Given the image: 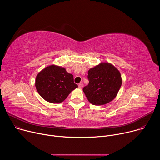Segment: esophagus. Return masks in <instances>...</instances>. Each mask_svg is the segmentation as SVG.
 I'll list each match as a JSON object with an SVG mask.
<instances>
[{"label":"esophagus","instance_id":"34e87169","mask_svg":"<svg viewBox=\"0 0 160 160\" xmlns=\"http://www.w3.org/2000/svg\"><path fill=\"white\" fill-rule=\"evenodd\" d=\"M78 87H79L80 88H82V87H83V83H82V82H80V83L78 84Z\"/></svg>","mask_w":160,"mask_h":160}]
</instances>
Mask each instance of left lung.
<instances>
[{
	"label": "left lung",
	"mask_w": 160,
	"mask_h": 160,
	"mask_svg": "<svg viewBox=\"0 0 160 160\" xmlns=\"http://www.w3.org/2000/svg\"><path fill=\"white\" fill-rule=\"evenodd\" d=\"M88 84L83 88L88 101L104 105L115 98L122 83L120 72L110 63L104 62L88 72Z\"/></svg>",
	"instance_id": "left-lung-1"
}]
</instances>
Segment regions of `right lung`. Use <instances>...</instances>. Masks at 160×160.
Masks as SVG:
<instances>
[{
    "mask_svg": "<svg viewBox=\"0 0 160 160\" xmlns=\"http://www.w3.org/2000/svg\"><path fill=\"white\" fill-rule=\"evenodd\" d=\"M73 80V75L68 73L65 68L51 65L37 75L35 87L43 99L51 103H60L78 87Z\"/></svg>",
    "mask_w": 160,
    "mask_h": 160,
    "instance_id": "obj_1",
    "label": "right lung"
}]
</instances>
